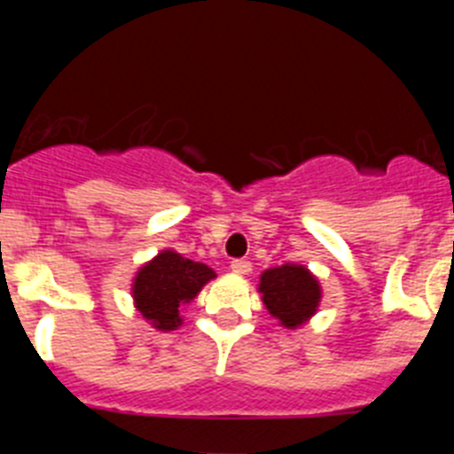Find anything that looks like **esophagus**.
Wrapping results in <instances>:
<instances>
[{"label": "esophagus", "mask_w": 454, "mask_h": 454, "mask_svg": "<svg viewBox=\"0 0 454 454\" xmlns=\"http://www.w3.org/2000/svg\"><path fill=\"white\" fill-rule=\"evenodd\" d=\"M231 270H234L236 275H247V272L252 270V263L246 262V259H234V262H231Z\"/></svg>", "instance_id": "1"}]
</instances>
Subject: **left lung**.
<instances>
[{"label": "left lung", "instance_id": "left-lung-1", "mask_svg": "<svg viewBox=\"0 0 454 454\" xmlns=\"http://www.w3.org/2000/svg\"><path fill=\"white\" fill-rule=\"evenodd\" d=\"M263 304L284 327H300L316 314L320 302V284L304 266L286 263L270 268L259 282Z\"/></svg>", "mask_w": 454, "mask_h": 454}]
</instances>
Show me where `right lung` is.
Listing matches in <instances>:
<instances>
[{"mask_svg": "<svg viewBox=\"0 0 454 454\" xmlns=\"http://www.w3.org/2000/svg\"><path fill=\"white\" fill-rule=\"evenodd\" d=\"M214 277L215 272L204 263L184 259L172 250H163L136 275L131 288L136 309L156 330H177L182 325L179 311L184 304L191 302Z\"/></svg>", "mask_w": 454, "mask_h": 454, "instance_id": "obj_1", "label": "right lung"}]
</instances>
